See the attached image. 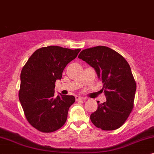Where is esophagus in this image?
<instances>
[{
  "instance_id": "obj_1",
  "label": "esophagus",
  "mask_w": 154,
  "mask_h": 154,
  "mask_svg": "<svg viewBox=\"0 0 154 154\" xmlns=\"http://www.w3.org/2000/svg\"><path fill=\"white\" fill-rule=\"evenodd\" d=\"M85 99L83 97H82V96H75V100L77 101H83V100Z\"/></svg>"
}]
</instances>
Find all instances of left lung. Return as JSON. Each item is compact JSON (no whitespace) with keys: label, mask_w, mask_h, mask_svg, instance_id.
Returning a JSON list of instances; mask_svg holds the SVG:
<instances>
[{"label":"left lung","mask_w":154,"mask_h":154,"mask_svg":"<svg viewBox=\"0 0 154 154\" xmlns=\"http://www.w3.org/2000/svg\"><path fill=\"white\" fill-rule=\"evenodd\" d=\"M78 58L95 69L106 96L104 103L97 101V110L90 116L92 123L103 130L120 128L134 107L137 85L130 65L120 53L103 46L85 49Z\"/></svg>","instance_id":"8db88e82"}]
</instances>
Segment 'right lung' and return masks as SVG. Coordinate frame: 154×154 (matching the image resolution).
Returning a JSON list of instances; mask_svg holds the SVG:
<instances>
[{"label":"right lung","instance_id":"obj_1","mask_svg":"<svg viewBox=\"0 0 154 154\" xmlns=\"http://www.w3.org/2000/svg\"><path fill=\"white\" fill-rule=\"evenodd\" d=\"M80 51L57 46L42 47L33 53L22 69L20 103L29 123L40 132H55L66 122L75 98L55 95L56 81L61 79L65 67Z\"/></svg>","mask_w":154,"mask_h":154}]
</instances>
